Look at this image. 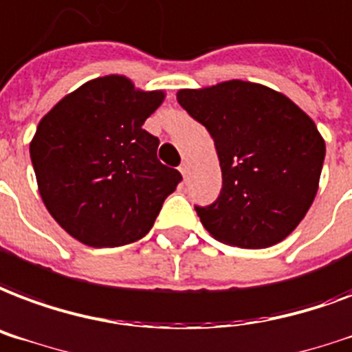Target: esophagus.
<instances>
[{
	"mask_svg": "<svg viewBox=\"0 0 352 352\" xmlns=\"http://www.w3.org/2000/svg\"><path fill=\"white\" fill-rule=\"evenodd\" d=\"M188 170H190V168H188V162H182V164L179 166V171L182 173V177L188 175Z\"/></svg>",
	"mask_w": 352,
	"mask_h": 352,
	"instance_id": "34e87169",
	"label": "esophagus"
}]
</instances>
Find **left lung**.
<instances>
[{
	"label": "left lung",
	"mask_w": 352,
	"mask_h": 352,
	"mask_svg": "<svg viewBox=\"0 0 352 352\" xmlns=\"http://www.w3.org/2000/svg\"><path fill=\"white\" fill-rule=\"evenodd\" d=\"M177 101L214 138L221 192L195 206L216 240L264 249L299 225L318 192L325 142L316 123L283 94L248 80L179 90Z\"/></svg>",
	"instance_id": "obj_1"
}]
</instances>
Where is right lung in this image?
<instances>
[{"label": "right lung", "instance_id": "1", "mask_svg": "<svg viewBox=\"0 0 352 352\" xmlns=\"http://www.w3.org/2000/svg\"><path fill=\"white\" fill-rule=\"evenodd\" d=\"M162 92L127 77L88 80L60 99L29 146L45 208L75 240L120 248L151 230L181 173L157 158L158 138L142 129Z\"/></svg>", "mask_w": 352, "mask_h": 352}]
</instances>
